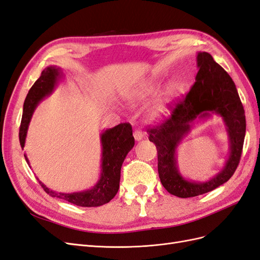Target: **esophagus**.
Here are the masks:
<instances>
[{
  "instance_id": "1",
  "label": "esophagus",
  "mask_w": 260,
  "mask_h": 260,
  "mask_svg": "<svg viewBox=\"0 0 260 260\" xmlns=\"http://www.w3.org/2000/svg\"><path fill=\"white\" fill-rule=\"evenodd\" d=\"M133 137H135L136 141H141L143 139V133L140 130H136L135 132H133Z\"/></svg>"
}]
</instances>
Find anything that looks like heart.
Segmentation results:
<instances>
[{"label": "heart", "mask_w": 260, "mask_h": 260, "mask_svg": "<svg viewBox=\"0 0 260 260\" xmlns=\"http://www.w3.org/2000/svg\"><path fill=\"white\" fill-rule=\"evenodd\" d=\"M160 85V81L157 77H152L151 79L144 81L142 84L137 86L133 90H130L127 94H125V99H127L131 104H140L144 103L149 98L153 96L158 90ZM178 92V85L175 82L168 83L162 92L159 94V96L157 98L152 105L147 109V119L151 121H157L160 120L162 118L166 117L169 112L170 107L172 105Z\"/></svg>", "instance_id": "b5f03b06"}]
</instances>
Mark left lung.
<instances>
[{
  "mask_svg": "<svg viewBox=\"0 0 260 260\" xmlns=\"http://www.w3.org/2000/svg\"><path fill=\"white\" fill-rule=\"evenodd\" d=\"M199 72L191 90L172 109L162 123L148 129V139L156 145L158 175L166 190L181 199L193 198L215 190L225 183L237 170L246 131L245 114L231 77L207 52L196 56ZM212 114L223 118L230 137V157L217 175L207 181L183 178L176 165V148L195 122Z\"/></svg>",
  "mask_w": 260,
  "mask_h": 260,
  "instance_id": "1",
  "label": "left lung"
}]
</instances>
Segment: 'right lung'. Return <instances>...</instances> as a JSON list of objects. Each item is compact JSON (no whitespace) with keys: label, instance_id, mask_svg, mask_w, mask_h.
Returning a JSON list of instances; mask_svg holds the SVG:
<instances>
[{"label":"right lung","instance_id":"1","mask_svg":"<svg viewBox=\"0 0 260 260\" xmlns=\"http://www.w3.org/2000/svg\"><path fill=\"white\" fill-rule=\"evenodd\" d=\"M61 77L62 72L60 68L48 66L29 90L25 103H23V113L19 129V142L22 148L25 146L28 127L35 109L41 101L51 95ZM101 177L93 187L81 192L59 193L51 190L40 181L44 191L52 198L64 200L81 207H98L113 200L119 190L122 162L125 156L135 146L131 124L120 123L112 129L104 130L101 133ZM25 158L29 165L26 154Z\"/></svg>","mask_w":260,"mask_h":260}]
</instances>
